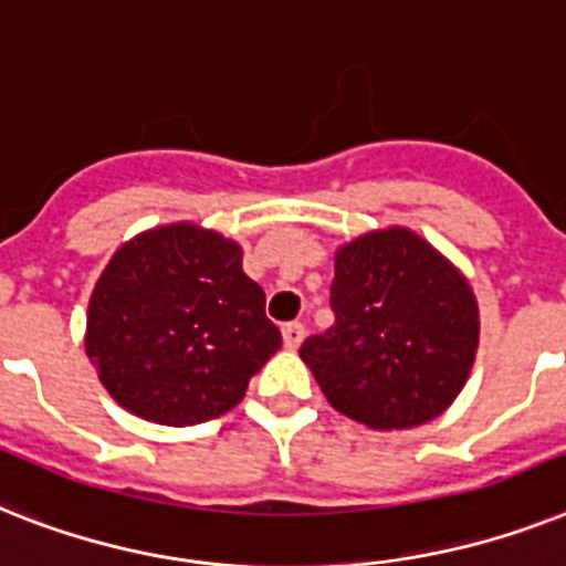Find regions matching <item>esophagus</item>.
I'll return each mask as SVG.
<instances>
[{
  "label": "esophagus",
  "mask_w": 566,
  "mask_h": 566,
  "mask_svg": "<svg viewBox=\"0 0 566 566\" xmlns=\"http://www.w3.org/2000/svg\"><path fill=\"white\" fill-rule=\"evenodd\" d=\"M282 337H284V348H291L296 352L302 346V339H305V325L302 323H287L282 328Z\"/></svg>",
  "instance_id": "esophagus-1"
}]
</instances>
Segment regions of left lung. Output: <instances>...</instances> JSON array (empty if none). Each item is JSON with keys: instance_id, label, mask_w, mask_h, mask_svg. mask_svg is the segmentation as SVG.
Segmentation results:
<instances>
[{"instance_id": "obj_1", "label": "left lung", "mask_w": 566, "mask_h": 566, "mask_svg": "<svg viewBox=\"0 0 566 566\" xmlns=\"http://www.w3.org/2000/svg\"><path fill=\"white\" fill-rule=\"evenodd\" d=\"M337 323L298 357L337 412L369 430L442 416L480 346V307L462 270L407 227L371 229L334 252Z\"/></svg>"}]
</instances>
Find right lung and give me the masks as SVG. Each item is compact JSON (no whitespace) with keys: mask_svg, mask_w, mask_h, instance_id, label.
Returning a JSON list of instances; mask_svg holds the SVG:
<instances>
[{"mask_svg":"<svg viewBox=\"0 0 566 566\" xmlns=\"http://www.w3.org/2000/svg\"><path fill=\"white\" fill-rule=\"evenodd\" d=\"M241 243L191 220L124 241L92 287L86 357L113 401L154 424L211 421L241 403L282 346Z\"/></svg>","mask_w":566,"mask_h":566,"instance_id":"right-lung-1","label":"right lung"}]
</instances>
